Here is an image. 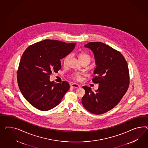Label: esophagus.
Instances as JSON below:
<instances>
[{
    "instance_id": "1",
    "label": "esophagus",
    "mask_w": 148,
    "mask_h": 148,
    "mask_svg": "<svg viewBox=\"0 0 148 148\" xmlns=\"http://www.w3.org/2000/svg\"><path fill=\"white\" fill-rule=\"evenodd\" d=\"M71 87L73 88H79L80 87V86L77 84H71Z\"/></svg>"
}]
</instances>
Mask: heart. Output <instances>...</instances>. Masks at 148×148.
I'll return each instance as SVG.
<instances>
[{
  "label": "heart",
  "mask_w": 148,
  "mask_h": 148,
  "mask_svg": "<svg viewBox=\"0 0 148 148\" xmlns=\"http://www.w3.org/2000/svg\"><path fill=\"white\" fill-rule=\"evenodd\" d=\"M71 54H68L64 58L63 61H62L64 66H66L67 64L68 61L71 58ZM78 57H79V60L81 63L87 62V64H89L92 60V56L86 53H80L78 55ZM84 75V74L82 73H75L72 74V77L74 80L80 81L82 79V76H83Z\"/></svg>",
  "instance_id": "1"
}]
</instances>
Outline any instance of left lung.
I'll use <instances>...</instances> for the list:
<instances>
[{
	"mask_svg": "<svg viewBox=\"0 0 148 148\" xmlns=\"http://www.w3.org/2000/svg\"><path fill=\"white\" fill-rule=\"evenodd\" d=\"M94 54L96 67L92 81L99 84V88L83 86L85 94L82 105L88 112L100 115L114 108L128 90L130 76L128 64L119 51L101 42H90L85 45Z\"/></svg>",
	"mask_w": 148,
	"mask_h": 148,
	"instance_id": "obj_1",
	"label": "left lung"
}]
</instances>
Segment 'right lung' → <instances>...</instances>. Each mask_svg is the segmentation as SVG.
Returning <instances> with one entry per match:
<instances>
[{"instance_id":"right-lung-1","label":"right lung","mask_w":148,"mask_h":148,"mask_svg":"<svg viewBox=\"0 0 148 148\" xmlns=\"http://www.w3.org/2000/svg\"><path fill=\"white\" fill-rule=\"evenodd\" d=\"M75 45L46 39L30 45L24 51L17 81L21 94L34 107L47 111L60 103L69 84L64 81L61 84L51 82L49 75L60 70V59L72 52Z\"/></svg>"}]
</instances>
